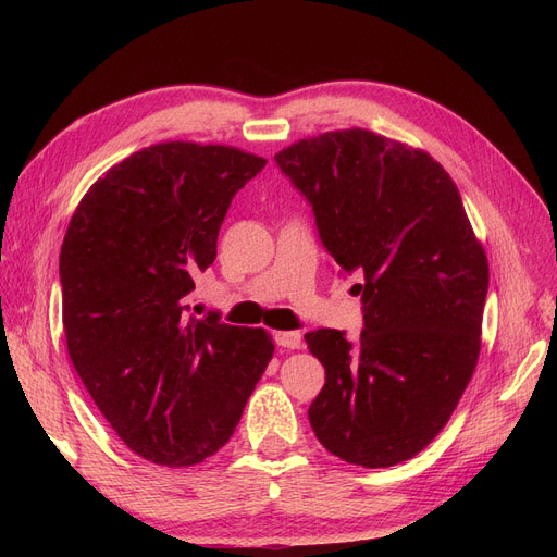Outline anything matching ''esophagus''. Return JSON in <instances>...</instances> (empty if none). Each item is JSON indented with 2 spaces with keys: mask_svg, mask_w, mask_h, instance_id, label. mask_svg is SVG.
I'll use <instances>...</instances> for the list:
<instances>
[{
  "mask_svg": "<svg viewBox=\"0 0 557 557\" xmlns=\"http://www.w3.org/2000/svg\"><path fill=\"white\" fill-rule=\"evenodd\" d=\"M274 342H276V346L290 348V350H297V348L305 346V342H301V334H299V332H276V334H274Z\"/></svg>",
  "mask_w": 557,
  "mask_h": 557,
  "instance_id": "obj_1",
  "label": "esophagus"
}]
</instances>
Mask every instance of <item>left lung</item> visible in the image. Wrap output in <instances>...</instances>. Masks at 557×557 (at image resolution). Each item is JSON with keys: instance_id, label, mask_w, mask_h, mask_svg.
Masks as SVG:
<instances>
[{"instance_id": "1", "label": "left lung", "mask_w": 557, "mask_h": 557, "mask_svg": "<svg viewBox=\"0 0 557 557\" xmlns=\"http://www.w3.org/2000/svg\"><path fill=\"white\" fill-rule=\"evenodd\" d=\"M274 160L309 199L336 264L364 276L360 339L325 327L305 336L325 367L309 423L350 465L411 460L479 362L487 258L460 193L425 150L360 127L299 139Z\"/></svg>"}]
</instances>
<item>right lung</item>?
I'll return each mask as SVG.
<instances>
[{"mask_svg":"<svg viewBox=\"0 0 557 557\" xmlns=\"http://www.w3.org/2000/svg\"><path fill=\"white\" fill-rule=\"evenodd\" d=\"M264 164L223 144L148 146L97 178L66 227V350L97 409L144 460L211 458L274 356L262 327L185 313L232 197Z\"/></svg>","mask_w":557,"mask_h":557,"instance_id":"right-lung-1","label":"right lung"}]
</instances>
